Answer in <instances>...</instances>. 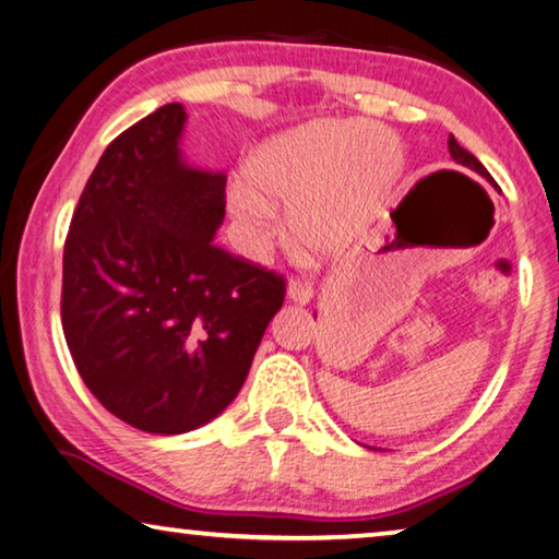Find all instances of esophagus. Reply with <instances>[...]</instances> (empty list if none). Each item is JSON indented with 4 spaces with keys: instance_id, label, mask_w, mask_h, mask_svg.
<instances>
[{
    "instance_id": "obj_1",
    "label": "esophagus",
    "mask_w": 559,
    "mask_h": 559,
    "mask_svg": "<svg viewBox=\"0 0 559 559\" xmlns=\"http://www.w3.org/2000/svg\"><path fill=\"white\" fill-rule=\"evenodd\" d=\"M288 300L298 302V306H306V302L313 300V286L306 281H290L288 283Z\"/></svg>"
}]
</instances>
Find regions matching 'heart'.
Segmentation results:
<instances>
[{
  "mask_svg": "<svg viewBox=\"0 0 559 559\" xmlns=\"http://www.w3.org/2000/svg\"><path fill=\"white\" fill-rule=\"evenodd\" d=\"M394 132L359 122L320 120L261 143L234 182L226 206L246 253L261 257L283 236L273 204H288L296 239L337 251L357 239L402 175Z\"/></svg>",
  "mask_w": 559,
  "mask_h": 559,
  "instance_id": "heart-1",
  "label": "heart"
}]
</instances>
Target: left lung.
Instances as JSON below:
<instances>
[{
	"label": "left lung",
	"mask_w": 559,
	"mask_h": 559,
	"mask_svg": "<svg viewBox=\"0 0 559 559\" xmlns=\"http://www.w3.org/2000/svg\"><path fill=\"white\" fill-rule=\"evenodd\" d=\"M449 153H451V157L456 159V163H461V165H466V167H471V169H476V173H480L484 177H488V173H486V167L478 163L476 157H473L468 150H463L459 143H456V138H449Z\"/></svg>",
	"instance_id": "obj_1"
}]
</instances>
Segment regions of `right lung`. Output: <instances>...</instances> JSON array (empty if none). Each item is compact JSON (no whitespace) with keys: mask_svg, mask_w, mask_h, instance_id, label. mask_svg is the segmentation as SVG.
<instances>
[{"mask_svg":"<svg viewBox=\"0 0 559 559\" xmlns=\"http://www.w3.org/2000/svg\"><path fill=\"white\" fill-rule=\"evenodd\" d=\"M179 103L112 140L63 246L61 323L91 394L130 427L185 433L239 394L286 278L219 249L226 175L189 167Z\"/></svg>","mask_w":559,"mask_h":559,"instance_id":"right-lung-1","label":"right lung"}]
</instances>
